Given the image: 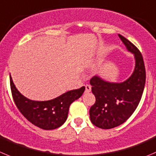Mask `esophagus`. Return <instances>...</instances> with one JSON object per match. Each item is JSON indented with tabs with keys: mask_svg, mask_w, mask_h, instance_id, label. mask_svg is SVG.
Masks as SVG:
<instances>
[{
	"mask_svg": "<svg viewBox=\"0 0 156 156\" xmlns=\"http://www.w3.org/2000/svg\"><path fill=\"white\" fill-rule=\"evenodd\" d=\"M91 90V86L89 84H86L85 85V93H89Z\"/></svg>",
	"mask_w": 156,
	"mask_h": 156,
	"instance_id": "1",
	"label": "esophagus"
}]
</instances>
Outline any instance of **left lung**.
Here are the masks:
<instances>
[{"instance_id":"1","label":"left lung","mask_w":156,"mask_h":156,"mask_svg":"<svg viewBox=\"0 0 156 156\" xmlns=\"http://www.w3.org/2000/svg\"><path fill=\"white\" fill-rule=\"evenodd\" d=\"M126 49L134 55L135 68L131 76L120 83L110 82L99 76L90 80L96 101L90 108V121L101 129H111L124 123L139 105L146 83L143 55L127 39L118 34Z\"/></svg>"}]
</instances>
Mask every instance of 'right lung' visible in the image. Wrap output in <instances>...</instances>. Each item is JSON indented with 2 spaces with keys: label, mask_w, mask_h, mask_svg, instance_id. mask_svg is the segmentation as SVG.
<instances>
[{
  "label": "right lung",
  "mask_w": 156,
  "mask_h": 156,
  "mask_svg": "<svg viewBox=\"0 0 156 156\" xmlns=\"http://www.w3.org/2000/svg\"><path fill=\"white\" fill-rule=\"evenodd\" d=\"M12 96L18 110L27 120L43 129H54L61 126L68 117L71 104L78 99L85 87L72 90L58 98L46 101H32L20 93L10 75Z\"/></svg>",
  "instance_id": "right-lung-1"
}]
</instances>
